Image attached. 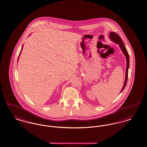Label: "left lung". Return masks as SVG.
Segmentation results:
<instances>
[{"label":"left lung","mask_w":147,"mask_h":147,"mask_svg":"<svg viewBox=\"0 0 147 147\" xmlns=\"http://www.w3.org/2000/svg\"><path fill=\"white\" fill-rule=\"evenodd\" d=\"M109 39L113 42L119 45L120 48L122 52L123 53V54H124L125 58H126V61H127V68H126V71H125V81H124V83L123 86L121 90L120 93L122 92V91L124 90V88L125 87L127 82V80H128V69L129 67V54L128 53V52L127 51L126 48L124 46V44L123 43V42L122 41L121 37L117 34V33H115V32H111L109 33ZM119 93V94H120Z\"/></svg>","instance_id":"8db88e82"}]
</instances>
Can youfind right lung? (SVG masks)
Here are the masks:
<instances>
[{
    "label": "right lung",
    "instance_id": "1",
    "mask_svg": "<svg viewBox=\"0 0 147 147\" xmlns=\"http://www.w3.org/2000/svg\"><path fill=\"white\" fill-rule=\"evenodd\" d=\"M23 47H22V49H21V51H20V53H19V57H18V61H19V56L20 55V54H21V52H22V49H23Z\"/></svg>",
    "mask_w": 147,
    "mask_h": 147
}]
</instances>
